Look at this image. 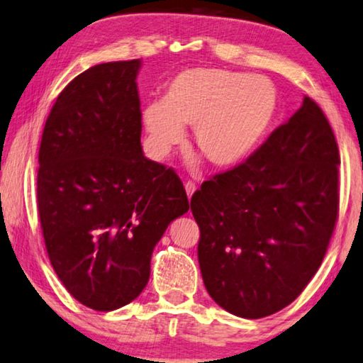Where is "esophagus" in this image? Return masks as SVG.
<instances>
[{"instance_id": "obj_1", "label": "esophagus", "mask_w": 363, "mask_h": 363, "mask_svg": "<svg viewBox=\"0 0 363 363\" xmlns=\"http://www.w3.org/2000/svg\"><path fill=\"white\" fill-rule=\"evenodd\" d=\"M184 187H186V192H187V197L191 199L192 195H194V192L197 191V184H195L194 181H187L186 184H184Z\"/></svg>"}]
</instances>
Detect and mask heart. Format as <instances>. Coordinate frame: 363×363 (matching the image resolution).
Listing matches in <instances>:
<instances>
[{"instance_id":"obj_1","label":"heart","mask_w":363,"mask_h":363,"mask_svg":"<svg viewBox=\"0 0 363 363\" xmlns=\"http://www.w3.org/2000/svg\"><path fill=\"white\" fill-rule=\"evenodd\" d=\"M276 91L262 76L187 69L168 84L164 99L147 103L142 123L153 157L164 158L194 125L195 145L218 168L239 163L267 130Z\"/></svg>"}]
</instances>
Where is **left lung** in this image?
Instances as JSON below:
<instances>
[{"mask_svg":"<svg viewBox=\"0 0 363 363\" xmlns=\"http://www.w3.org/2000/svg\"><path fill=\"white\" fill-rule=\"evenodd\" d=\"M339 163L330 123L303 96L254 155L192 195L200 272L218 306L263 318L306 289L336 226Z\"/></svg>","mask_w":363,"mask_h":363,"instance_id":"left-lung-1","label":"left lung"}]
</instances>
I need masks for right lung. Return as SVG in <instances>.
<instances>
[{
    "label": "right lung",
    "instance_id": "right-lung-1",
    "mask_svg": "<svg viewBox=\"0 0 363 363\" xmlns=\"http://www.w3.org/2000/svg\"><path fill=\"white\" fill-rule=\"evenodd\" d=\"M140 60L69 82L45 123L37 202L51 267L76 301L111 312L139 297L166 228L189 211L174 169L145 158Z\"/></svg>",
    "mask_w": 363,
    "mask_h": 363
}]
</instances>
